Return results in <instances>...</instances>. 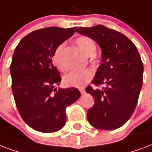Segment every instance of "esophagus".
Returning <instances> with one entry per match:
<instances>
[{
	"label": "esophagus",
	"instance_id": "esophagus-1",
	"mask_svg": "<svg viewBox=\"0 0 152 152\" xmlns=\"http://www.w3.org/2000/svg\"><path fill=\"white\" fill-rule=\"evenodd\" d=\"M79 91H80V92L82 95L85 94V89H84V88H79Z\"/></svg>",
	"mask_w": 152,
	"mask_h": 152
}]
</instances>
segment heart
<instances>
[{
    "label": "heart",
    "mask_w": 152,
    "mask_h": 152,
    "mask_svg": "<svg viewBox=\"0 0 152 152\" xmlns=\"http://www.w3.org/2000/svg\"><path fill=\"white\" fill-rule=\"evenodd\" d=\"M76 44L80 50L87 56H93L96 51V44L92 39L82 36L76 39ZM64 44H60L56 48L53 56V61L60 70H65V66L62 59V52L64 50ZM93 77V72L91 69L76 70L69 73L64 77V83L69 87H82L87 84Z\"/></svg>",
    "instance_id": "b5f03b06"
}]
</instances>
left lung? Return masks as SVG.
Returning a JSON list of instances; mask_svg holds the SVG:
<instances>
[{"instance_id":"obj_1","label":"left lung","mask_w":152,"mask_h":152,"mask_svg":"<svg viewBox=\"0 0 152 152\" xmlns=\"http://www.w3.org/2000/svg\"><path fill=\"white\" fill-rule=\"evenodd\" d=\"M76 31L88 36L101 48V65L86 91L95 99L87 120L96 129L113 130L122 126L134 112L142 85L143 65L137 48L126 35L98 25Z\"/></svg>"}]
</instances>
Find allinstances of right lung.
<instances>
[{"label":"right lung","mask_w":152,"mask_h":152,"mask_svg":"<svg viewBox=\"0 0 152 152\" xmlns=\"http://www.w3.org/2000/svg\"><path fill=\"white\" fill-rule=\"evenodd\" d=\"M75 28L52 26L32 31L13 54L10 75L15 104L23 120L39 132L61 129L66 122L65 109L81 96L75 87L56 89L61 78L53 64L56 48L75 34Z\"/></svg>","instance_id":"obj_1"}]
</instances>
